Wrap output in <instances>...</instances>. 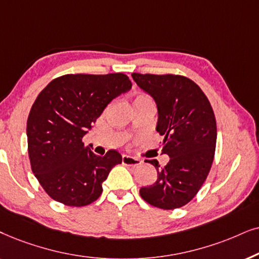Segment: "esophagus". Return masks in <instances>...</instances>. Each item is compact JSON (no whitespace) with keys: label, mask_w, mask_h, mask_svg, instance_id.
<instances>
[{"label":"esophagus","mask_w":259,"mask_h":259,"mask_svg":"<svg viewBox=\"0 0 259 259\" xmlns=\"http://www.w3.org/2000/svg\"><path fill=\"white\" fill-rule=\"evenodd\" d=\"M122 163H123L124 165H130V167H136V165H140L141 163H142V161H141L140 158L129 156V155H123V157H122Z\"/></svg>","instance_id":"obj_1"}]
</instances>
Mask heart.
Instances as JSON below:
<instances>
[{
    "instance_id": "1",
    "label": "heart",
    "mask_w": 259,
    "mask_h": 259,
    "mask_svg": "<svg viewBox=\"0 0 259 259\" xmlns=\"http://www.w3.org/2000/svg\"><path fill=\"white\" fill-rule=\"evenodd\" d=\"M143 98H149V97H148V96H146V95H140V96H137V97H136V99H143ZM136 99H135V101H136Z\"/></svg>"
}]
</instances>
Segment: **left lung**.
Returning <instances> with one entry per match:
<instances>
[{
  "label": "left lung",
  "mask_w": 259,
  "mask_h": 259,
  "mask_svg": "<svg viewBox=\"0 0 259 259\" xmlns=\"http://www.w3.org/2000/svg\"><path fill=\"white\" fill-rule=\"evenodd\" d=\"M134 80L155 99L156 132L163 136L162 154L169 162L146 160L157 179L142 187L144 201L162 209H175L196 195L211 170L217 144L215 116L208 98L194 81L179 74L133 73Z\"/></svg>",
  "instance_id": "8db88e82"
}]
</instances>
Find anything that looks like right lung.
Listing matches in <instances>:
<instances>
[{
    "instance_id": "right-lung-1",
    "label": "right lung",
    "mask_w": 259,
    "mask_h": 259,
    "mask_svg": "<svg viewBox=\"0 0 259 259\" xmlns=\"http://www.w3.org/2000/svg\"><path fill=\"white\" fill-rule=\"evenodd\" d=\"M130 89L124 73H77L53 79L37 96L27 119L30 167L55 201L82 207L101 196L122 156L113 149L98 156L82 137L109 103Z\"/></svg>"
}]
</instances>
